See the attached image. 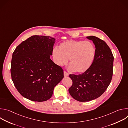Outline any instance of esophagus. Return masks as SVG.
<instances>
[{
  "label": "esophagus",
  "instance_id": "1",
  "mask_svg": "<svg viewBox=\"0 0 128 128\" xmlns=\"http://www.w3.org/2000/svg\"><path fill=\"white\" fill-rule=\"evenodd\" d=\"M64 76L65 77H67V76H69V74H68V73H67V72H66V71H64Z\"/></svg>",
  "mask_w": 128,
  "mask_h": 128
}]
</instances>
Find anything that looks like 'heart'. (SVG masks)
Wrapping results in <instances>:
<instances>
[{
	"label": "heart",
	"mask_w": 128,
	"mask_h": 128,
	"mask_svg": "<svg viewBox=\"0 0 128 128\" xmlns=\"http://www.w3.org/2000/svg\"><path fill=\"white\" fill-rule=\"evenodd\" d=\"M59 48H54L52 55L57 65L66 64L70 58L69 69L78 73L86 72L92 64L95 56V48L90 41L67 40L61 43Z\"/></svg>",
	"instance_id": "obj_1"
}]
</instances>
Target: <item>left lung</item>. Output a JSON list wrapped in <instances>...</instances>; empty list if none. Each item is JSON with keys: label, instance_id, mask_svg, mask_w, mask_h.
<instances>
[{"label": "left lung", "instance_id": "8db88e82", "mask_svg": "<svg viewBox=\"0 0 128 128\" xmlns=\"http://www.w3.org/2000/svg\"><path fill=\"white\" fill-rule=\"evenodd\" d=\"M86 38L93 41L96 48L93 63L82 74L69 76L72 80L69 94L80 102L90 101L101 96L110 84L113 74L114 57L110 48L96 36Z\"/></svg>", "mask_w": 128, "mask_h": 128}]
</instances>
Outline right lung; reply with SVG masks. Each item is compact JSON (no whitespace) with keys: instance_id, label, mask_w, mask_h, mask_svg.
Here are the masks:
<instances>
[{"instance_id":"1","label":"right lung","mask_w":128,"mask_h":128,"mask_svg":"<svg viewBox=\"0 0 128 128\" xmlns=\"http://www.w3.org/2000/svg\"><path fill=\"white\" fill-rule=\"evenodd\" d=\"M55 38L33 35L14 50L12 59V80L24 97L37 102L50 99L54 88L64 78L62 68L50 59Z\"/></svg>"}]
</instances>
